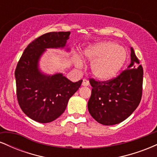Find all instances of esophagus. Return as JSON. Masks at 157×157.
Returning <instances> with one entry per match:
<instances>
[{"mask_svg": "<svg viewBox=\"0 0 157 157\" xmlns=\"http://www.w3.org/2000/svg\"><path fill=\"white\" fill-rule=\"evenodd\" d=\"M82 85L83 86H88L89 85V81L88 80H86V79H84V80H82Z\"/></svg>", "mask_w": 157, "mask_h": 157, "instance_id": "34e87169", "label": "esophagus"}]
</instances>
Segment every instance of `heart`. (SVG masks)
Masks as SVG:
<instances>
[{
	"label": "heart",
	"mask_w": 157,
	"mask_h": 157,
	"mask_svg": "<svg viewBox=\"0 0 157 157\" xmlns=\"http://www.w3.org/2000/svg\"><path fill=\"white\" fill-rule=\"evenodd\" d=\"M86 60L91 63V74L97 80L109 81L114 78L125 65L127 52L122 46L110 41H103L90 46L85 50ZM76 65L80 66L77 61Z\"/></svg>",
	"instance_id": "b5f03b06"
}]
</instances>
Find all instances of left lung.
I'll return each instance as SVG.
<instances>
[{
	"label": "left lung",
	"mask_w": 157,
	"mask_h": 157,
	"mask_svg": "<svg viewBox=\"0 0 157 157\" xmlns=\"http://www.w3.org/2000/svg\"><path fill=\"white\" fill-rule=\"evenodd\" d=\"M88 102L91 117L99 123L113 125L127 119L141 101L143 69L131 47V63L119 76L105 82L90 79Z\"/></svg>",
	"instance_id": "8db88e82"
}]
</instances>
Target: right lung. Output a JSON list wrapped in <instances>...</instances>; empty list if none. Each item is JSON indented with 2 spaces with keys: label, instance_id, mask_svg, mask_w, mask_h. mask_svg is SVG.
<instances>
[{
  "label": "right lung",
  "instance_id": "1",
  "mask_svg": "<svg viewBox=\"0 0 157 157\" xmlns=\"http://www.w3.org/2000/svg\"><path fill=\"white\" fill-rule=\"evenodd\" d=\"M69 35L70 32L41 35L28 45L17 63L15 71L17 101L23 113L36 122L47 123L58 118L82 82H71L61 73L46 75L39 68L46 48H64Z\"/></svg>",
  "mask_w": 157,
  "mask_h": 157
}]
</instances>
